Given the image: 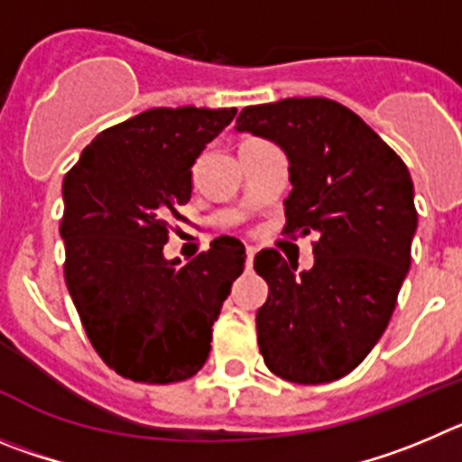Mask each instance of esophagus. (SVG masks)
Masks as SVG:
<instances>
[{
  "label": "esophagus",
  "instance_id": "obj_1",
  "mask_svg": "<svg viewBox=\"0 0 462 462\" xmlns=\"http://www.w3.org/2000/svg\"><path fill=\"white\" fill-rule=\"evenodd\" d=\"M253 260H255V248H246V269H253Z\"/></svg>",
  "mask_w": 462,
  "mask_h": 462
}]
</instances>
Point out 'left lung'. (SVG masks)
<instances>
[{
  "label": "left lung",
  "mask_w": 462,
  "mask_h": 462,
  "mask_svg": "<svg viewBox=\"0 0 462 462\" xmlns=\"http://www.w3.org/2000/svg\"><path fill=\"white\" fill-rule=\"evenodd\" d=\"M235 128L288 156L282 232H318L309 272L297 273L273 248L255 255L269 285L255 315L264 364L297 384L338 380L384 334L410 272L417 232L410 170L359 115L329 98L248 106Z\"/></svg>",
  "instance_id": "obj_1"
}]
</instances>
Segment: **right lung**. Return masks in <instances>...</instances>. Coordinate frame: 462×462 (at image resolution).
<instances>
[{
	"label": "right lung",
	"mask_w": 462,
	"mask_h": 462,
	"mask_svg": "<svg viewBox=\"0 0 462 462\" xmlns=\"http://www.w3.org/2000/svg\"><path fill=\"white\" fill-rule=\"evenodd\" d=\"M235 107H153L106 128L66 172L64 278L94 350L133 382L193 377L246 248L218 236L189 264L165 260L170 218H184L195 159Z\"/></svg>",
	"instance_id": "1"
}]
</instances>
